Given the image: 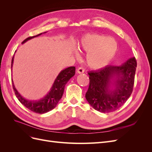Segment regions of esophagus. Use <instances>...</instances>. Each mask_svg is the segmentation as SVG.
<instances>
[{
  "mask_svg": "<svg viewBox=\"0 0 152 152\" xmlns=\"http://www.w3.org/2000/svg\"><path fill=\"white\" fill-rule=\"evenodd\" d=\"M77 73H79V74H81V73H83L84 72V69L82 67H79L77 69Z\"/></svg>",
  "mask_w": 152,
  "mask_h": 152,
  "instance_id": "1",
  "label": "esophagus"
}]
</instances>
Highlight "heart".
<instances>
[{"mask_svg":"<svg viewBox=\"0 0 152 152\" xmlns=\"http://www.w3.org/2000/svg\"><path fill=\"white\" fill-rule=\"evenodd\" d=\"M79 47L87 53V65L93 69H101L107 66L113 58L117 50V43L112 37L89 34L82 39Z\"/></svg>","mask_w":152,"mask_h":152,"instance_id":"1","label":"heart"}]
</instances>
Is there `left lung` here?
<instances>
[{
    "label": "left lung",
    "mask_w": 152,
    "mask_h": 152,
    "mask_svg": "<svg viewBox=\"0 0 152 152\" xmlns=\"http://www.w3.org/2000/svg\"><path fill=\"white\" fill-rule=\"evenodd\" d=\"M137 67L134 57L121 66L107 65L88 72L89 86L86 98L94 109L102 113L118 110L132 92Z\"/></svg>",
    "instance_id": "left-lung-1"
}]
</instances>
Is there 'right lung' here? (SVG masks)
Listing matches in <instances>:
<instances>
[{
	"instance_id": "right-lung-1",
	"label": "right lung",
	"mask_w": 152,
	"mask_h": 152,
	"mask_svg": "<svg viewBox=\"0 0 152 152\" xmlns=\"http://www.w3.org/2000/svg\"><path fill=\"white\" fill-rule=\"evenodd\" d=\"M44 33H45V32H44ZM42 34V33H41L40 34L33 37H29L23 41L22 44H24L28 40L33 39L35 37L39 36ZM14 56L12 57L11 61V69L12 66ZM75 66L68 67L65 68V70H62L59 73V75L57 76L56 79H55L54 84L51 88L49 90V91L48 92V93L45 95L43 98L40 99V100L38 101L28 100L24 98L16 89L15 86L13 83V81L12 80V87L14 91H15L16 98L20 101L22 104H23L25 107H26L32 112L42 114L50 111V110H52L56 107L59 101L60 100V99L62 97L66 84L67 83L68 81L75 75Z\"/></svg>"
}]
</instances>
